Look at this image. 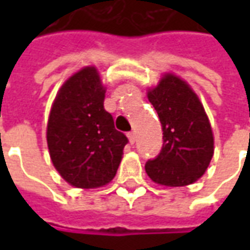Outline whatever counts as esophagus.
Segmentation results:
<instances>
[{
  "label": "esophagus",
  "mask_w": 250,
  "mask_h": 250,
  "mask_svg": "<svg viewBox=\"0 0 250 250\" xmlns=\"http://www.w3.org/2000/svg\"><path fill=\"white\" fill-rule=\"evenodd\" d=\"M127 136H128V141H130L131 145H134V143H135V132H134V131H131V132L127 134Z\"/></svg>",
  "instance_id": "1"
}]
</instances>
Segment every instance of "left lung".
I'll return each mask as SVG.
<instances>
[{"mask_svg":"<svg viewBox=\"0 0 250 250\" xmlns=\"http://www.w3.org/2000/svg\"><path fill=\"white\" fill-rule=\"evenodd\" d=\"M163 131L157 158L146 162V173L155 184L186 186L201 178L214 152V139L204 105L188 84L167 73L147 93Z\"/></svg>","mask_w":250,"mask_h":250,"instance_id":"1","label":"left lung"}]
</instances>
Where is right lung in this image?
I'll list each match as a JSON object with an SVG mask.
<instances>
[{"mask_svg":"<svg viewBox=\"0 0 250 250\" xmlns=\"http://www.w3.org/2000/svg\"><path fill=\"white\" fill-rule=\"evenodd\" d=\"M104 93L96 68L85 66L62 84L52 105L46 128L52 163L75 188L111 182L128 143L104 109Z\"/></svg>","mask_w":250,"mask_h":250,"instance_id":"add662e5","label":"right lung"}]
</instances>
